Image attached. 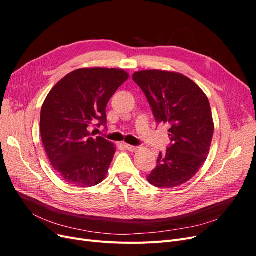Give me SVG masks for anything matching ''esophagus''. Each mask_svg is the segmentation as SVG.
Instances as JSON below:
<instances>
[{
    "mask_svg": "<svg viewBox=\"0 0 256 256\" xmlns=\"http://www.w3.org/2000/svg\"><path fill=\"white\" fill-rule=\"evenodd\" d=\"M125 147L129 152H136L138 150V147L134 146V145H130V144H125Z\"/></svg>",
    "mask_w": 256,
    "mask_h": 256,
    "instance_id": "esophagus-1",
    "label": "esophagus"
}]
</instances>
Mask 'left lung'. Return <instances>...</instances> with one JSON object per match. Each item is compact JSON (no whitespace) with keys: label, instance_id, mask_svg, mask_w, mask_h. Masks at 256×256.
Returning a JSON list of instances; mask_svg holds the SVG:
<instances>
[{"label":"left lung","instance_id":"1","mask_svg":"<svg viewBox=\"0 0 256 256\" xmlns=\"http://www.w3.org/2000/svg\"><path fill=\"white\" fill-rule=\"evenodd\" d=\"M158 124L170 127L171 145L160 152L157 166L147 180L158 188L187 182L204 164L210 150L214 120L205 92L188 76L166 70L134 72Z\"/></svg>","mask_w":256,"mask_h":256}]
</instances>
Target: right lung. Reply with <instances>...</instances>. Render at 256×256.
<instances>
[{
    "label": "right lung",
    "mask_w": 256,
    "mask_h": 256,
    "mask_svg": "<svg viewBox=\"0 0 256 256\" xmlns=\"http://www.w3.org/2000/svg\"><path fill=\"white\" fill-rule=\"evenodd\" d=\"M129 78L116 68H80L50 90L40 112V134L50 164L67 184L88 188L102 182L116 147L88 127L106 124V108Z\"/></svg>",
    "instance_id": "obj_1"
}]
</instances>
